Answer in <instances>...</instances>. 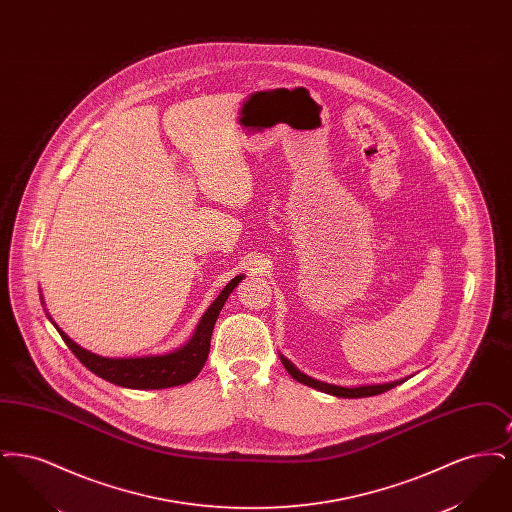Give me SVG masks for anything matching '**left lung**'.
I'll return each mask as SVG.
<instances>
[{
	"mask_svg": "<svg viewBox=\"0 0 512 512\" xmlns=\"http://www.w3.org/2000/svg\"><path fill=\"white\" fill-rule=\"evenodd\" d=\"M280 361L284 368L292 374L293 380L309 386V388H315V390L322 391V393H328V395H334V397H343V399H359V397H370V395H378V393H384V391L391 390L399 384H403L407 378H401V380H395V382H384V384H365V386H351V388H345V386H336V384H328V382H320L317 378H311L307 376L305 372H301L297 366L293 365L290 359H286L284 355H280Z\"/></svg>",
	"mask_w": 512,
	"mask_h": 512,
	"instance_id": "obj_1",
	"label": "left lung"
}]
</instances>
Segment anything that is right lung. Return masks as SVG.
I'll return each mask as SVG.
<instances>
[{"label":"right lung","instance_id":"right-lung-1","mask_svg":"<svg viewBox=\"0 0 512 512\" xmlns=\"http://www.w3.org/2000/svg\"><path fill=\"white\" fill-rule=\"evenodd\" d=\"M244 280V274L232 278L219 297L211 303V307L199 318L195 326L194 336L186 341L182 347L163 353V355H146V357H101L78 343H74L53 320L51 324L57 328L61 338L69 345V349L76 355V359L98 374L99 378L128 388V390H165L192 382L195 376L201 372L209 357L211 347V336L213 328L219 317L220 309L224 307L228 295L234 292V288ZM42 305H44V297Z\"/></svg>","mask_w":512,"mask_h":512}]
</instances>
